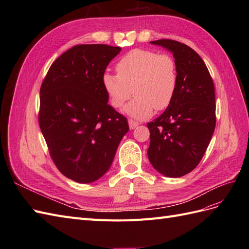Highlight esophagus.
<instances>
[{
  "mask_svg": "<svg viewBox=\"0 0 249 249\" xmlns=\"http://www.w3.org/2000/svg\"><path fill=\"white\" fill-rule=\"evenodd\" d=\"M129 125H130V129L131 130H134L135 127L139 125V123L135 122V120H132V119H129Z\"/></svg>",
  "mask_w": 249,
  "mask_h": 249,
  "instance_id": "1",
  "label": "esophagus"
}]
</instances>
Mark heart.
Instances as JSON below:
<instances>
[{"label":"heart","instance_id":"obj_1","mask_svg":"<svg viewBox=\"0 0 249 249\" xmlns=\"http://www.w3.org/2000/svg\"><path fill=\"white\" fill-rule=\"evenodd\" d=\"M117 74L105 72L102 84L111 106L122 108L130 99L124 112L131 117L145 119L155 109L164 110L171 104L178 87V69L168 54L135 49L119 59Z\"/></svg>","mask_w":249,"mask_h":249}]
</instances>
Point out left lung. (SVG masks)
<instances>
[{"label":"left lung","mask_w":249,"mask_h":249,"mask_svg":"<svg viewBox=\"0 0 249 249\" xmlns=\"http://www.w3.org/2000/svg\"><path fill=\"white\" fill-rule=\"evenodd\" d=\"M170 51L178 69L171 104L147 124V156L153 167L169 178L191 172L205 155L216 125L215 89L203 60L190 47L172 39L150 41Z\"/></svg>","instance_id":"obj_1"}]
</instances>
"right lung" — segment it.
<instances>
[{"label":"right lung","instance_id":"right-lung-1","mask_svg":"<svg viewBox=\"0 0 249 249\" xmlns=\"http://www.w3.org/2000/svg\"><path fill=\"white\" fill-rule=\"evenodd\" d=\"M122 51L108 44H78L59 56L40 87L38 123L53 162L63 176L91 183L108 171L126 118L108 104L102 77Z\"/></svg>","mask_w":249,"mask_h":249}]
</instances>
